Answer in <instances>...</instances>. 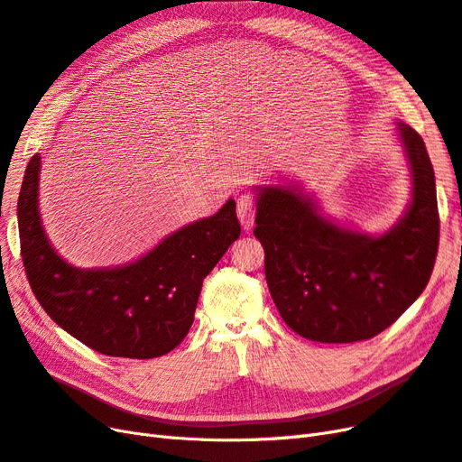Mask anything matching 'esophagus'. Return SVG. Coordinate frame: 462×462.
<instances>
[{
	"label": "esophagus",
	"mask_w": 462,
	"mask_h": 462,
	"mask_svg": "<svg viewBox=\"0 0 462 462\" xmlns=\"http://www.w3.org/2000/svg\"><path fill=\"white\" fill-rule=\"evenodd\" d=\"M238 218L244 230H252L255 222V199L252 193H242L238 197Z\"/></svg>",
	"instance_id": "1"
}]
</instances>
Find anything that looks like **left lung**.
Instances as JSON below:
<instances>
[{
  "label": "left lung",
  "mask_w": 462,
  "mask_h": 462,
  "mask_svg": "<svg viewBox=\"0 0 462 462\" xmlns=\"http://www.w3.org/2000/svg\"><path fill=\"white\" fill-rule=\"evenodd\" d=\"M412 180L404 215L383 234L340 226L300 186L257 188L255 238L276 310L300 337L356 342L385 331L424 292L439 244L436 174L416 131L397 122Z\"/></svg>",
  "instance_id": "obj_1"
}]
</instances>
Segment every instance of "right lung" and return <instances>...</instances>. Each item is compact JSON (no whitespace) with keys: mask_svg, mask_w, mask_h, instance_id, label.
I'll return each instance as SVG.
<instances>
[{"mask_svg":"<svg viewBox=\"0 0 462 462\" xmlns=\"http://www.w3.org/2000/svg\"><path fill=\"white\" fill-rule=\"evenodd\" d=\"M41 154L24 170L17 203L26 279L44 311L88 348L149 360L174 350L193 323L205 276L240 238L236 201L195 220L134 263L79 269L50 244L38 208Z\"/></svg>","mask_w":462,"mask_h":462,"instance_id":"right-lung-1","label":"right lung"}]
</instances>
